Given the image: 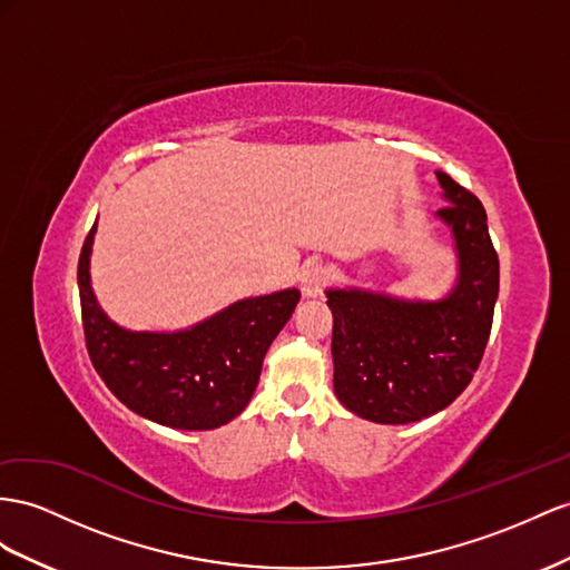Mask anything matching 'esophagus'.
<instances>
[{
    "instance_id": "esophagus-1",
    "label": "esophagus",
    "mask_w": 570,
    "mask_h": 570,
    "mask_svg": "<svg viewBox=\"0 0 570 570\" xmlns=\"http://www.w3.org/2000/svg\"><path fill=\"white\" fill-rule=\"evenodd\" d=\"M328 278H331V273H328L326 266H321V264L306 266V268L302 271V275H299L302 295L309 297V299L323 295V289H326V285H328Z\"/></svg>"
}]
</instances>
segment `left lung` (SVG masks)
<instances>
[{"label": "left lung", "mask_w": 570, "mask_h": 570, "mask_svg": "<svg viewBox=\"0 0 570 570\" xmlns=\"http://www.w3.org/2000/svg\"><path fill=\"white\" fill-rule=\"evenodd\" d=\"M451 227L458 278L443 299H400L360 287L328 289L333 389L376 424L420 422L449 407L482 362L499 297V256L480 198L436 173Z\"/></svg>", "instance_id": "left-lung-1"}]
</instances>
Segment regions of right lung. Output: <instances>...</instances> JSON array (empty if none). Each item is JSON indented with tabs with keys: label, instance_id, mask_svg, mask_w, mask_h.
Wrapping results in <instances>:
<instances>
[{
	"label": "right lung",
	"instance_id": "right-lung-1",
	"mask_svg": "<svg viewBox=\"0 0 570 570\" xmlns=\"http://www.w3.org/2000/svg\"><path fill=\"white\" fill-rule=\"evenodd\" d=\"M96 225L79 256V295L90 362L121 403L184 432L223 426L247 407L266 352L295 312L299 292L281 289L229 304L175 333L127 331L107 316L90 287Z\"/></svg>",
	"mask_w": 570,
	"mask_h": 570
}]
</instances>
